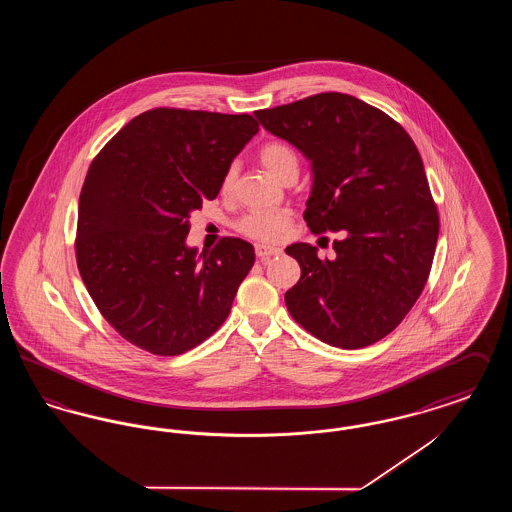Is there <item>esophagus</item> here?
Listing matches in <instances>:
<instances>
[{"mask_svg": "<svg viewBox=\"0 0 512 512\" xmlns=\"http://www.w3.org/2000/svg\"><path fill=\"white\" fill-rule=\"evenodd\" d=\"M255 253H257V257L259 259H270V257H276V255H280L282 253V249L280 247H270V245H255Z\"/></svg>", "mask_w": 512, "mask_h": 512, "instance_id": "obj_1", "label": "esophagus"}]
</instances>
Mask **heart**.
Returning a JSON list of instances; mask_svg holds the SVG:
<instances>
[{"instance_id": "heart-1", "label": "heart", "mask_w": 512, "mask_h": 512, "mask_svg": "<svg viewBox=\"0 0 512 512\" xmlns=\"http://www.w3.org/2000/svg\"><path fill=\"white\" fill-rule=\"evenodd\" d=\"M259 161L265 167V171L274 176L276 180H284L288 176H297L299 159L297 153L290 144L286 142H268L259 151ZM236 171L230 167L224 178H222V192H228L234 184ZM292 226V220L282 211L272 213H247L242 219L236 222V228L251 240L263 242V244H274L288 236Z\"/></svg>"}]
</instances>
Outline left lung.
<instances>
[{
	"instance_id": "1",
	"label": "left lung",
	"mask_w": 512,
	"mask_h": 512,
	"mask_svg": "<svg viewBox=\"0 0 512 512\" xmlns=\"http://www.w3.org/2000/svg\"><path fill=\"white\" fill-rule=\"evenodd\" d=\"M270 134L311 163L303 217L311 232H341L334 259L293 244L301 278L286 292L293 320L328 345L361 349L395 330L428 280L438 209L411 136L361 99L326 92L255 111Z\"/></svg>"
}]
</instances>
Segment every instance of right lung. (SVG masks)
<instances>
[{
	"instance_id": "1",
	"label": "right lung",
	"mask_w": 512,
	"mask_h": 512,
	"mask_svg": "<svg viewBox=\"0 0 512 512\" xmlns=\"http://www.w3.org/2000/svg\"><path fill=\"white\" fill-rule=\"evenodd\" d=\"M259 132L251 115L151 109L92 161L78 201L76 263L99 313L153 355H180L215 334L255 263L222 238L197 255L190 213L215 199L234 157Z\"/></svg>"
}]
</instances>
